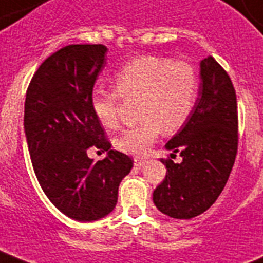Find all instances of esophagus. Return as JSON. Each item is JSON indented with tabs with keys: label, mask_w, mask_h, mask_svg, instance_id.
Instances as JSON below:
<instances>
[{
	"label": "esophagus",
	"mask_w": 263,
	"mask_h": 263,
	"mask_svg": "<svg viewBox=\"0 0 263 263\" xmlns=\"http://www.w3.org/2000/svg\"><path fill=\"white\" fill-rule=\"evenodd\" d=\"M145 163H146V160H143V158H139V157L134 158V165H135V167H143Z\"/></svg>",
	"instance_id": "1"
}]
</instances>
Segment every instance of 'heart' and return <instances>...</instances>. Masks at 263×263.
Segmentation results:
<instances>
[{
  "label": "heart",
  "instance_id": "b5f03b06",
  "mask_svg": "<svg viewBox=\"0 0 263 263\" xmlns=\"http://www.w3.org/2000/svg\"><path fill=\"white\" fill-rule=\"evenodd\" d=\"M114 85L116 89L96 87L91 93V107L103 127L114 128L121 96L140 98L143 121L124 129L114 142L118 150L131 156L147 153L161 129L178 131L190 117L200 91L193 66L161 56H142L128 62L114 74Z\"/></svg>",
  "mask_w": 263,
  "mask_h": 263
}]
</instances>
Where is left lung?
<instances>
[{
	"label": "left lung",
	"mask_w": 263,
	"mask_h": 263,
	"mask_svg": "<svg viewBox=\"0 0 263 263\" xmlns=\"http://www.w3.org/2000/svg\"><path fill=\"white\" fill-rule=\"evenodd\" d=\"M200 91L182 128L165 145V178L153 192L156 207L176 219L203 214L219 197L233 168L238 143L237 99L232 80L212 56L200 63Z\"/></svg>",
	"instance_id": "left-lung-1"
}]
</instances>
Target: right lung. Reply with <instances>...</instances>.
Segmentation results:
<instances>
[{
    "mask_svg": "<svg viewBox=\"0 0 263 263\" xmlns=\"http://www.w3.org/2000/svg\"><path fill=\"white\" fill-rule=\"evenodd\" d=\"M106 52L102 44L62 48L41 63L26 93L25 134L35 176L51 203L80 222L113 211L120 182L134 165L117 150L96 163L86 154L92 145L110 149L91 107Z\"/></svg>",
    "mask_w": 263,
    "mask_h": 263,
    "instance_id": "right-lung-1",
    "label": "right lung"
}]
</instances>
